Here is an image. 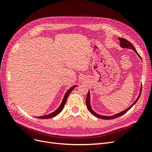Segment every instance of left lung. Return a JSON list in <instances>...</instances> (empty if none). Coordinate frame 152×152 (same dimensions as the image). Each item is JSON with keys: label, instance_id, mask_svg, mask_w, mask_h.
<instances>
[{"label": "left lung", "instance_id": "8db88e82", "mask_svg": "<svg viewBox=\"0 0 152 152\" xmlns=\"http://www.w3.org/2000/svg\"><path fill=\"white\" fill-rule=\"evenodd\" d=\"M119 41H120V46L121 48H127V49H132L137 54V55L138 56L140 59L142 60L141 59V57L140 56V55L139 54V53H137V51L136 50V49L134 48V45L132 44V43L131 42H129V41H127V39H124V38H118ZM141 92H142V84H141V86H140V92H139V96L138 97H137V98L136 99V100L135 101V102L130 106L128 108H127L126 110L122 111L119 113H117L115 114H114L113 115H101V114H99L98 113H96V112H95L93 111V110L92 109L91 107V103H90V90L88 91V95H87V96H86V107H87L88 111L93 115H95V117L96 118H100V119H115V118H117L118 117H120L121 116V115H122L123 114H124L126 113H127L131 108L137 103V101L139 100L140 96V95H141Z\"/></svg>", "mask_w": 152, "mask_h": 152}]
</instances>
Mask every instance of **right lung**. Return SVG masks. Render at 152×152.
Masks as SVG:
<instances>
[{
  "label": "right lung",
  "instance_id": "right-lung-1",
  "mask_svg": "<svg viewBox=\"0 0 152 152\" xmlns=\"http://www.w3.org/2000/svg\"><path fill=\"white\" fill-rule=\"evenodd\" d=\"M77 86V85H74L72 86L71 88H70L66 93V94L64 95V96L63 98V99L62 101V102L60 104V106L58 107V108L56 110H55L54 112L50 113L49 114H47V115H42V116H35L36 118H39V119H49V118H53V117H55L56 115H57V114H59L63 110V108L64 107V105L65 104H66V102H67V97L69 95V94L71 93V91L73 90L75 87Z\"/></svg>",
  "mask_w": 152,
  "mask_h": 152
}]
</instances>
